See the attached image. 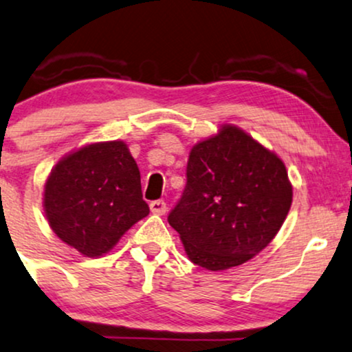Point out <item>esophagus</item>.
<instances>
[{"instance_id": "obj_1", "label": "esophagus", "mask_w": 352, "mask_h": 352, "mask_svg": "<svg viewBox=\"0 0 352 352\" xmlns=\"http://www.w3.org/2000/svg\"><path fill=\"white\" fill-rule=\"evenodd\" d=\"M151 211L155 214H165V211H167V203L164 200H154L151 201Z\"/></svg>"}]
</instances>
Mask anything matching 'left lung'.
Masks as SVG:
<instances>
[{"instance_id": "obj_1", "label": "left lung", "mask_w": 352, "mask_h": 352, "mask_svg": "<svg viewBox=\"0 0 352 352\" xmlns=\"http://www.w3.org/2000/svg\"><path fill=\"white\" fill-rule=\"evenodd\" d=\"M292 195L278 155L224 124L190 151L187 185L168 224L193 264L226 270L252 259L275 238Z\"/></svg>"}]
</instances>
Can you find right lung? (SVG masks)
<instances>
[{"instance_id":"right-lung-1","label":"right lung","mask_w":352,"mask_h":352,"mask_svg":"<svg viewBox=\"0 0 352 352\" xmlns=\"http://www.w3.org/2000/svg\"><path fill=\"white\" fill-rule=\"evenodd\" d=\"M44 211L55 234L83 256L98 257L113 249L149 214L128 146L88 144L58 160L45 182Z\"/></svg>"}]
</instances>
